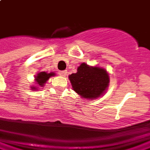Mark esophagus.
<instances>
[{
	"instance_id": "1",
	"label": "esophagus",
	"mask_w": 150,
	"mask_h": 150,
	"mask_svg": "<svg viewBox=\"0 0 150 150\" xmlns=\"http://www.w3.org/2000/svg\"><path fill=\"white\" fill-rule=\"evenodd\" d=\"M59 74L61 76H66V75H67V71H59Z\"/></svg>"
}]
</instances>
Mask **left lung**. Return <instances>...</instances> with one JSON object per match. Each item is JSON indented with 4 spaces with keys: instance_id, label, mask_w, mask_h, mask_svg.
I'll return each mask as SVG.
<instances>
[{
    "instance_id": "1",
    "label": "left lung",
    "mask_w": 150,
    "mask_h": 150,
    "mask_svg": "<svg viewBox=\"0 0 150 150\" xmlns=\"http://www.w3.org/2000/svg\"><path fill=\"white\" fill-rule=\"evenodd\" d=\"M73 90L83 99L93 100L103 96L109 83L107 71L99 67L80 64L76 73L69 75Z\"/></svg>"
}]
</instances>
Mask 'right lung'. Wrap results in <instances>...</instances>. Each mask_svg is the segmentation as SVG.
Instances as JSON below:
<instances>
[{"label":"right lung","mask_w":150,"mask_h":150,"mask_svg":"<svg viewBox=\"0 0 150 150\" xmlns=\"http://www.w3.org/2000/svg\"><path fill=\"white\" fill-rule=\"evenodd\" d=\"M55 75V74L54 72H51V73H47V72L45 71H41L39 73H38V75L35 76V81L37 83V84L40 87H42L44 86V84L46 83V81L49 79L51 76H54ZM32 90H35L37 89L36 87H31Z\"/></svg>","instance_id":"add662e5"}]
</instances>
